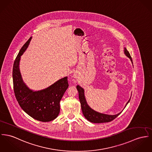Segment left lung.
<instances>
[{"instance_id": "8db88e82", "label": "left lung", "mask_w": 152, "mask_h": 152, "mask_svg": "<svg viewBox=\"0 0 152 152\" xmlns=\"http://www.w3.org/2000/svg\"><path fill=\"white\" fill-rule=\"evenodd\" d=\"M124 53L125 55L130 59L132 64H133L131 57L126 47H124ZM76 88L79 92V100H80V102L81 104L82 112L83 113L84 116L89 121H90L91 123H102L110 122V121L113 120L115 118H116L121 113V112L117 115H110L104 114V113H101L96 112L95 110L91 109L89 106V105L87 104V102L86 101L85 95H84V89L81 87L79 85H77L76 86ZM130 99H131V98H129V101L126 104L124 107H126V106L129 104V102L130 101Z\"/></svg>"}]
</instances>
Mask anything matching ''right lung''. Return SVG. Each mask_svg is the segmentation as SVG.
<instances>
[{
    "mask_svg": "<svg viewBox=\"0 0 152 152\" xmlns=\"http://www.w3.org/2000/svg\"><path fill=\"white\" fill-rule=\"evenodd\" d=\"M32 37L25 43L14 61L12 69L14 91L21 107L29 116L40 121L54 120L60 111L59 102L69 84L65 77L42 90L34 91L25 84L20 70L21 56L28 47Z\"/></svg>",
    "mask_w": 152,
    "mask_h": 152,
    "instance_id": "1",
    "label": "right lung"
}]
</instances>
